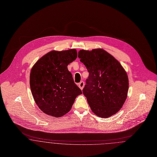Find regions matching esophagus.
Instances as JSON below:
<instances>
[{
    "mask_svg": "<svg viewBox=\"0 0 157 157\" xmlns=\"http://www.w3.org/2000/svg\"><path fill=\"white\" fill-rule=\"evenodd\" d=\"M84 85H85V83H84V81H81V82H80L78 84V86H79V87L81 90L83 89V88L84 87Z\"/></svg>",
    "mask_w": 157,
    "mask_h": 157,
    "instance_id": "1",
    "label": "esophagus"
}]
</instances>
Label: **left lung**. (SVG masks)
<instances>
[{
  "label": "left lung",
  "mask_w": 157,
  "mask_h": 157,
  "mask_svg": "<svg viewBox=\"0 0 157 157\" xmlns=\"http://www.w3.org/2000/svg\"><path fill=\"white\" fill-rule=\"evenodd\" d=\"M78 57L89 73L82 92L92 111L102 118L116 114L128 95L129 81L126 71L102 49L81 50Z\"/></svg>",
  "instance_id": "left-lung-1"
}]
</instances>
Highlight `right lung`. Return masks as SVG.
Here are the masks:
<instances>
[{
	"instance_id": "obj_1",
	"label": "right lung",
	"mask_w": 157,
	"mask_h": 157,
	"mask_svg": "<svg viewBox=\"0 0 157 157\" xmlns=\"http://www.w3.org/2000/svg\"><path fill=\"white\" fill-rule=\"evenodd\" d=\"M75 49L52 51L40 58L30 73V87L35 103L45 114L55 117L69 112L82 94L67 66L77 58Z\"/></svg>"
}]
</instances>
